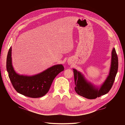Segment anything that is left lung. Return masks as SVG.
Wrapping results in <instances>:
<instances>
[{
    "mask_svg": "<svg viewBox=\"0 0 125 125\" xmlns=\"http://www.w3.org/2000/svg\"><path fill=\"white\" fill-rule=\"evenodd\" d=\"M111 55L109 75L99 89L95 88L90 83H88L81 73L73 69L75 85L74 89L77 94L87 99H94L108 92L114 84L118 69V58L115 48L113 50Z\"/></svg>",
    "mask_w": 125,
    "mask_h": 125,
    "instance_id": "left-lung-1",
    "label": "left lung"
}]
</instances>
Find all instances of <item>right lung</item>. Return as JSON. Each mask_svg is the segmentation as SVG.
Returning <instances> with one entry per match:
<instances>
[{
  "label": "right lung",
  "instance_id": "1",
  "mask_svg": "<svg viewBox=\"0 0 125 125\" xmlns=\"http://www.w3.org/2000/svg\"><path fill=\"white\" fill-rule=\"evenodd\" d=\"M11 47L6 59V69L12 86L19 93L30 98H39L47 94L55 77L64 70L61 64L56 65L37 75L28 76L17 74L11 64Z\"/></svg>",
  "mask_w": 125,
  "mask_h": 125
}]
</instances>
